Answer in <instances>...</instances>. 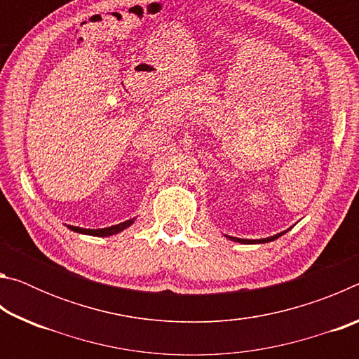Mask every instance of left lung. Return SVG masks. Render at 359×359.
Masks as SVG:
<instances>
[{
	"instance_id": "obj_1",
	"label": "left lung",
	"mask_w": 359,
	"mask_h": 359,
	"mask_svg": "<svg viewBox=\"0 0 359 359\" xmlns=\"http://www.w3.org/2000/svg\"><path fill=\"white\" fill-rule=\"evenodd\" d=\"M287 231H282V233H278L276 236H271V238H266V239H239V238H231V236H226L228 239L234 241V242H242V244H264V242H271V241H276L280 238V236H283Z\"/></svg>"
}]
</instances>
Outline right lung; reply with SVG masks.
Returning <instances> with one entry per match:
<instances>
[{"label":"right lung","mask_w":359,"mask_h":359,"mask_svg":"<svg viewBox=\"0 0 359 359\" xmlns=\"http://www.w3.org/2000/svg\"><path fill=\"white\" fill-rule=\"evenodd\" d=\"M135 222V218H131V220H126L123 223H118V224H114V226H109V228H101V229H85V228H79V226H71L68 224V228L71 231H74V233H81V234H88V236H98V238H104V236H112V234H117L120 231H123L125 228H128Z\"/></svg>","instance_id":"add662e5"}]
</instances>
